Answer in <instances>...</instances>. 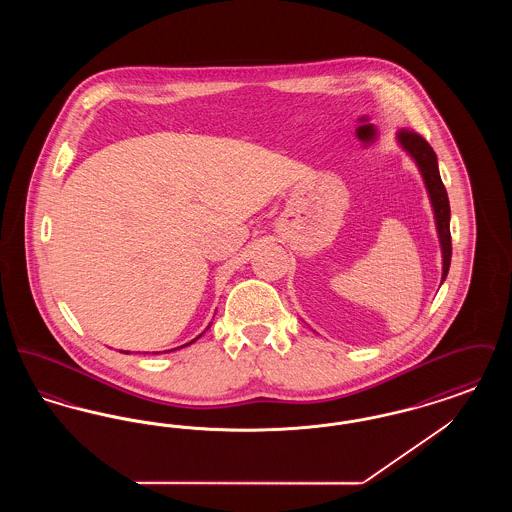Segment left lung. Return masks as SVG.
Here are the masks:
<instances>
[{
    "mask_svg": "<svg viewBox=\"0 0 512 512\" xmlns=\"http://www.w3.org/2000/svg\"><path fill=\"white\" fill-rule=\"evenodd\" d=\"M397 142L413 157L418 171L422 174V180L426 184L428 195H430L436 228H438L441 257H443V274H441V282H443L447 278L449 265H451V230H449L451 209H449L447 190L439 176L438 157H436L432 146L420 134L411 132V130H401L397 134Z\"/></svg>",
    "mask_w": 512,
    "mask_h": 512,
    "instance_id": "8db88e82",
    "label": "left lung"
}]
</instances>
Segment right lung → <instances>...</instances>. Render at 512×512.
<instances>
[{
    "label": "right lung",
    "instance_id": "right-lung-1",
    "mask_svg": "<svg viewBox=\"0 0 512 512\" xmlns=\"http://www.w3.org/2000/svg\"><path fill=\"white\" fill-rule=\"evenodd\" d=\"M195 340H199V336H197ZM195 340L190 341V343H186V345H192V343H194ZM186 345H182V347H186Z\"/></svg>",
    "mask_w": 512,
    "mask_h": 512
}]
</instances>
